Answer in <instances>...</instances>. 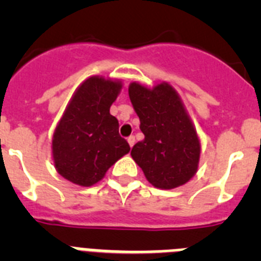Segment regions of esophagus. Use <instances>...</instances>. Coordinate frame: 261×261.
I'll list each match as a JSON object with an SVG mask.
<instances>
[{
  "mask_svg": "<svg viewBox=\"0 0 261 261\" xmlns=\"http://www.w3.org/2000/svg\"><path fill=\"white\" fill-rule=\"evenodd\" d=\"M126 141H128L129 146L132 147L133 145H135V142H136V138H135V136H129V137L126 138Z\"/></svg>",
  "mask_w": 261,
  "mask_h": 261,
  "instance_id": "esophagus-1",
  "label": "esophagus"
}]
</instances>
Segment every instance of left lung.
I'll return each mask as SVG.
<instances>
[{
  "label": "left lung",
  "mask_w": 261,
  "mask_h": 261,
  "mask_svg": "<svg viewBox=\"0 0 261 261\" xmlns=\"http://www.w3.org/2000/svg\"><path fill=\"white\" fill-rule=\"evenodd\" d=\"M128 93L145 136L132 147L135 162L156 188L186 184L197 171L201 147L177 93L166 82L153 89L133 82Z\"/></svg>",
  "instance_id": "left-lung-1"
}]
</instances>
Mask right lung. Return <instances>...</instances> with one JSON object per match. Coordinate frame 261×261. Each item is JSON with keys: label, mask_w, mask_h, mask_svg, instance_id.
I'll list each match as a JSON object with an SVG mask.
<instances>
[{"label": "right lung", "mask_w": 261, "mask_h": 261, "mask_svg": "<svg viewBox=\"0 0 261 261\" xmlns=\"http://www.w3.org/2000/svg\"><path fill=\"white\" fill-rule=\"evenodd\" d=\"M121 84L90 77L81 85L53 133L52 154L57 172L71 183L90 187L130 147L119 135V121L110 114Z\"/></svg>", "instance_id": "obj_1"}]
</instances>
